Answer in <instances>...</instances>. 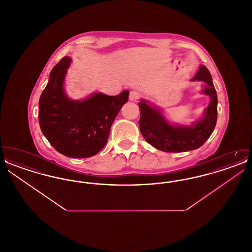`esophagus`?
Here are the masks:
<instances>
[{"label": "esophagus", "mask_w": 252, "mask_h": 252, "mask_svg": "<svg viewBox=\"0 0 252 252\" xmlns=\"http://www.w3.org/2000/svg\"><path fill=\"white\" fill-rule=\"evenodd\" d=\"M140 98V94L136 91H132L129 94V100L133 101V102H137Z\"/></svg>", "instance_id": "obj_1"}]
</instances>
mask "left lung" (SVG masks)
<instances>
[{"instance_id":"obj_1","label":"left lung","mask_w":252,"mask_h":252,"mask_svg":"<svg viewBox=\"0 0 252 252\" xmlns=\"http://www.w3.org/2000/svg\"><path fill=\"white\" fill-rule=\"evenodd\" d=\"M191 81H203L202 93L210 96L211 101L202 119L190 126L171 125L158 108L152 107L145 100H141L138 104L141 112L140 130L145 141L160 151L177 153L197 149L210 138L216 127L218 101L211 72L200 65Z\"/></svg>"}]
</instances>
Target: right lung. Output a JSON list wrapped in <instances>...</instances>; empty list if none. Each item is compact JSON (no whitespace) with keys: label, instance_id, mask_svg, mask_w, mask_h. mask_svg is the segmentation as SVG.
Returning a JSON list of instances; mask_svg holds the SVG:
<instances>
[{"label":"right lung","instance_id":"1","mask_svg":"<svg viewBox=\"0 0 252 252\" xmlns=\"http://www.w3.org/2000/svg\"><path fill=\"white\" fill-rule=\"evenodd\" d=\"M72 59L64 57L50 72L38 102V123L49 143L71 158L96 155L108 142L111 125L129 92L108 96L95 93L84 100H71L63 84Z\"/></svg>","mask_w":252,"mask_h":252}]
</instances>
